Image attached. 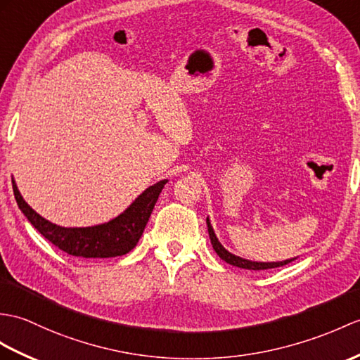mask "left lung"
Masks as SVG:
<instances>
[{
	"label": "left lung",
	"instance_id": "obj_1",
	"mask_svg": "<svg viewBox=\"0 0 360 360\" xmlns=\"http://www.w3.org/2000/svg\"><path fill=\"white\" fill-rule=\"evenodd\" d=\"M207 227H208V235H210V240H212V245L214 248V252L218 253V256L230 265H235L239 266V269H245V270H270V269H278V266L282 265H287L288 262L295 261V259H287V261H281V262H255V261H248V259H242L239 256L231 255L230 252H227L222 245L221 242L216 238L213 227L210 221L207 218Z\"/></svg>",
	"mask_w": 360,
	"mask_h": 360
}]
</instances>
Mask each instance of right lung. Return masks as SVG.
Instances as JSON below:
<instances>
[{
	"mask_svg": "<svg viewBox=\"0 0 360 360\" xmlns=\"http://www.w3.org/2000/svg\"><path fill=\"white\" fill-rule=\"evenodd\" d=\"M165 184L167 179L156 182L155 186H150L142 191L118 218L101 225H94V227L67 229L49 222L33 210L22 199L18 187L12 179L16 204L29 222L55 247L67 255L78 257H115L129 253L130 250L135 248Z\"/></svg>",
	"mask_w": 360,
	"mask_h": 360,
	"instance_id": "obj_1",
	"label": "right lung"
}]
</instances>
